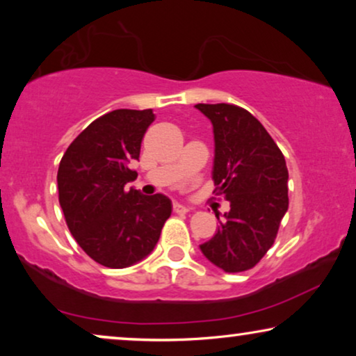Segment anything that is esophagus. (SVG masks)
Instances as JSON below:
<instances>
[{
    "instance_id": "1",
    "label": "esophagus",
    "mask_w": 356,
    "mask_h": 356,
    "mask_svg": "<svg viewBox=\"0 0 356 356\" xmlns=\"http://www.w3.org/2000/svg\"><path fill=\"white\" fill-rule=\"evenodd\" d=\"M173 212L175 213H186V212H189V207L183 206V204H179V202H175L173 204Z\"/></svg>"
}]
</instances>
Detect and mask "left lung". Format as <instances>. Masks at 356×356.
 <instances>
[{"instance_id":"1","label":"left lung","mask_w":356,"mask_h":356,"mask_svg":"<svg viewBox=\"0 0 356 356\" xmlns=\"http://www.w3.org/2000/svg\"><path fill=\"white\" fill-rule=\"evenodd\" d=\"M196 108L213 126V193L230 201L227 220L201 251L225 272L250 270L274 245L289 209L285 157L264 126L241 106L197 104Z\"/></svg>"}]
</instances>
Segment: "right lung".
<instances>
[{"mask_svg": "<svg viewBox=\"0 0 356 356\" xmlns=\"http://www.w3.org/2000/svg\"><path fill=\"white\" fill-rule=\"evenodd\" d=\"M155 115L152 110H113L87 126L63 155L58 197L66 225L87 256L110 269L144 259L157 245L172 213L163 194L143 196L126 183L129 168Z\"/></svg>", "mask_w": 356, "mask_h": 356, "instance_id": "obj_1", "label": "right lung"}]
</instances>
